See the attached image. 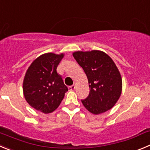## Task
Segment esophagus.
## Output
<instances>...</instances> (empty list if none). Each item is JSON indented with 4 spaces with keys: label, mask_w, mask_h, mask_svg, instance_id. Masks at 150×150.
Here are the masks:
<instances>
[{
    "label": "esophagus",
    "mask_w": 150,
    "mask_h": 150,
    "mask_svg": "<svg viewBox=\"0 0 150 150\" xmlns=\"http://www.w3.org/2000/svg\"><path fill=\"white\" fill-rule=\"evenodd\" d=\"M75 89V84L72 85V86H69V90L72 91V90H74Z\"/></svg>",
    "instance_id": "1"
}]
</instances>
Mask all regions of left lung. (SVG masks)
<instances>
[{
  "instance_id": "obj_1",
  "label": "left lung",
  "mask_w": 150,
  "mask_h": 150,
  "mask_svg": "<svg viewBox=\"0 0 150 150\" xmlns=\"http://www.w3.org/2000/svg\"><path fill=\"white\" fill-rule=\"evenodd\" d=\"M72 54L88 78L89 94L81 100L85 108L95 115L112 108L122 90L121 74L112 59L98 50L78 51Z\"/></svg>"
}]
</instances>
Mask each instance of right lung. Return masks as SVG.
Here are the masks:
<instances>
[{"label":"right lung","instance_id":"obj_1","mask_svg":"<svg viewBox=\"0 0 150 150\" xmlns=\"http://www.w3.org/2000/svg\"><path fill=\"white\" fill-rule=\"evenodd\" d=\"M64 54L46 53L33 61L25 75L23 95L27 103L41 112H52L64 99L68 88L57 67Z\"/></svg>","mask_w":150,"mask_h":150}]
</instances>
